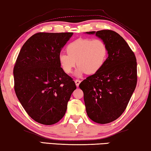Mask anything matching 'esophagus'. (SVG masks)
<instances>
[{
    "mask_svg": "<svg viewBox=\"0 0 151 151\" xmlns=\"http://www.w3.org/2000/svg\"><path fill=\"white\" fill-rule=\"evenodd\" d=\"M75 84L76 85V87H78V85H79L80 83H81V81L80 80H78V79H76L75 81Z\"/></svg>",
    "mask_w": 151,
    "mask_h": 151,
    "instance_id": "obj_1",
    "label": "esophagus"
}]
</instances>
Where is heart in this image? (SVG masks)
Listing matches in <instances>:
<instances>
[{"mask_svg": "<svg viewBox=\"0 0 151 151\" xmlns=\"http://www.w3.org/2000/svg\"><path fill=\"white\" fill-rule=\"evenodd\" d=\"M66 52L58 56L60 66L69 75L77 64L75 75L80 76L83 73L93 75L102 69L107 58L108 48L101 39H78L68 45Z\"/></svg>", "mask_w": 151, "mask_h": 151, "instance_id": "b5f03b06", "label": "heart"}]
</instances>
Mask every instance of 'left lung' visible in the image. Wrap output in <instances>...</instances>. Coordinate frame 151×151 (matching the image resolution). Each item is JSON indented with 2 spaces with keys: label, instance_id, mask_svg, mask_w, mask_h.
<instances>
[{
  "label": "left lung",
  "instance_id": "8db88e82",
  "mask_svg": "<svg viewBox=\"0 0 151 151\" xmlns=\"http://www.w3.org/2000/svg\"><path fill=\"white\" fill-rule=\"evenodd\" d=\"M86 33L96 34L105 42L109 57L102 69L83 80L79 87L84 94L87 115L94 122L106 124L123 114L136 89V58L123 38L114 31Z\"/></svg>",
  "mask_w": 151,
  "mask_h": 151
}]
</instances>
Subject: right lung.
I'll return each instance as SVG.
<instances>
[{"label":"right lung","mask_w":151,"mask_h":151,"mask_svg":"<svg viewBox=\"0 0 151 151\" xmlns=\"http://www.w3.org/2000/svg\"><path fill=\"white\" fill-rule=\"evenodd\" d=\"M73 32H39L22 46L13 68L14 89L29 116L55 124L66 113L75 82L60 66L58 56Z\"/></svg>","instance_id":"obj_1"}]
</instances>
